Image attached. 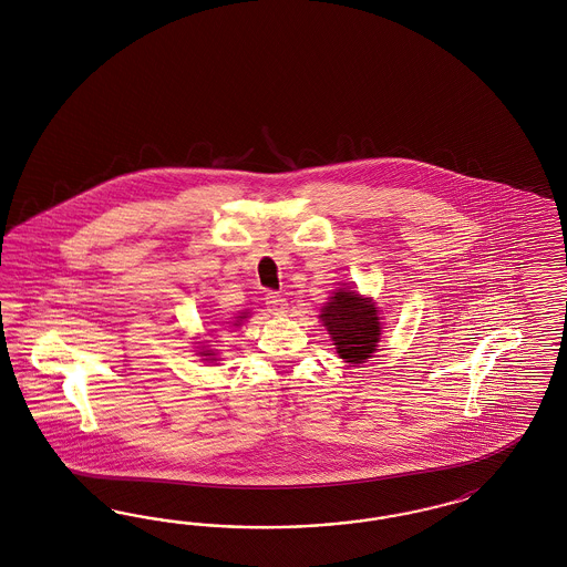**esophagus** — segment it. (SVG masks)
Wrapping results in <instances>:
<instances>
[{"mask_svg": "<svg viewBox=\"0 0 567 567\" xmlns=\"http://www.w3.org/2000/svg\"><path fill=\"white\" fill-rule=\"evenodd\" d=\"M266 306H268V312L274 313V316H285L289 310L287 299L280 293H274V291L266 293Z\"/></svg>", "mask_w": 567, "mask_h": 567, "instance_id": "obj_1", "label": "esophagus"}]
</instances>
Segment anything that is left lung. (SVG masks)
I'll return each mask as SVG.
<instances>
[{"instance_id": "left-lung-1", "label": "left lung", "mask_w": 567, "mask_h": 567, "mask_svg": "<svg viewBox=\"0 0 567 567\" xmlns=\"http://www.w3.org/2000/svg\"><path fill=\"white\" fill-rule=\"evenodd\" d=\"M320 318L331 332L337 353L343 360L360 364L377 350L381 322L377 308L369 299H362L353 291L339 289V293L332 295L329 303L322 308Z\"/></svg>"}]
</instances>
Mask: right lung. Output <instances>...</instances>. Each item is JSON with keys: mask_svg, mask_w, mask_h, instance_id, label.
Returning <instances> with one entry per match:
<instances>
[{"mask_svg": "<svg viewBox=\"0 0 567 567\" xmlns=\"http://www.w3.org/2000/svg\"><path fill=\"white\" fill-rule=\"evenodd\" d=\"M243 318H247V313H243V316H238V320H236L235 327H238V322L243 320ZM200 355H212L209 352H200Z\"/></svg>", "mask_w": 567, "mask_h": 567, "instance_id": "right-lung-1", "label": "right lung"}]
</instances>
